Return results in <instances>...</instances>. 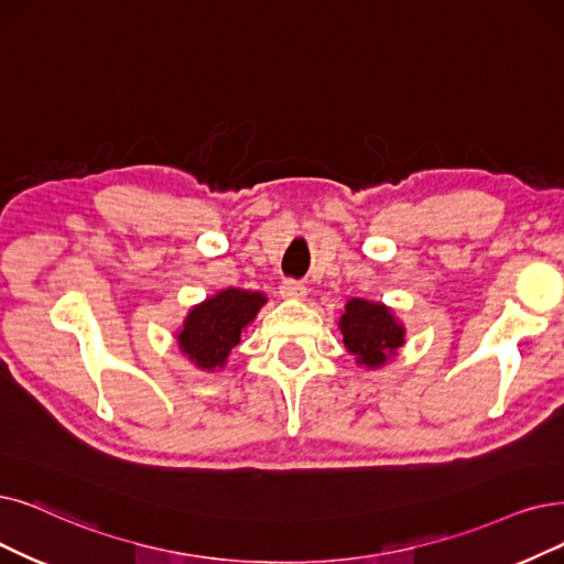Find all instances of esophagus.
<instances>
[{
  "label": "esophagus",
  "mask_w": 564,
  "mask_h": 564,
  "mask_svg": "<svg viewBox=\"0 0 564 564\" xmlns=\"http://www.w3.org/2000/svg\"><path fill=\"white\" fill-rule=\"evenodd\" d=\"M280 294H282V299H286V301H305L307 289H305L301 282H296V280H286V282H282V286H280Z\"/></svg>",
  "instance_id": "esophagus-1"
}]
</instances>
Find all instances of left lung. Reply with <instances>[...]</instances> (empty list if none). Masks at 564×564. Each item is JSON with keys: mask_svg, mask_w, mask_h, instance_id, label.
I'll use <instances>...</instances> for the list:
<instances>
[{"mask_svg": "<svg viewBox=\"0 0 564 564\" xmlns=\"http://www.w3.org/2000/svg\"><path fill=\"white\" fill-rule=\"evenodd\" d=\"M337 328H340L345 349L354 356L356 366L366 370H379L393 360L404 345V333H408L395 317L393 307L366 299L347 301Z\"/></svg>", "mask_w": 564, "mask_h": 564, "instance_id": "8db88e82", "label": "left lung"}]
</instances>
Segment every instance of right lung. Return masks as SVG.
<instances>
[{
    "label": "right lung",
    "instance_id": "1",
    "mask_svg": "<svg viewBox=\"0 0 564 564\" xmlns=\"http://www.w3.org/2000/svg\"><path fill=\"white\" fill-rule=\"evenodd\" d=\"M268 303L261 291L238 286L221 289L189 307L183 326L175 330L177 349L200 372H217L227 368L240 335L250 326L259 310Z\"/></svg>",
    "mask_w": 564,
    "mask_h": 564
}]
</instances>
